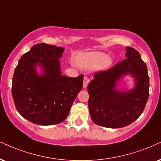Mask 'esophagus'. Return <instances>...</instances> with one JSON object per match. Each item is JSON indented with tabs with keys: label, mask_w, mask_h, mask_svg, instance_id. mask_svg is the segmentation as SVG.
Masks as SVG:
<instances>
[{
	"label": "esophagus",
	"mask_w": 161,
	"mask_h": 161,
	"mask_svg": "<svg viewBox=\"0 0 161 161\" xmlns=\"http://www.w3.org/2000/svg\"><path fill=\"white\" fill-rule=\"evenodd\" d=\"M89 83H90V79H89L87 77H84V84H83V86H84V88H86L87 86H88Z\"/></svg>",
	"instance_id": "esophagus-1"
}]
</instances>
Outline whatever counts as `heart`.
Instances as JSON below:
<instances>
[{
	"label": "heart",
	"instance_id": "obj_1",
	"mask_svg": "<svg viewBox=\"0 0 161 161\" xmlns=\"http://www.w3.org/2000/svg\"><path fill=\"white\" fill-rule=\"evenodd\" d=\"M77 63L82 69L106 70L112 65L113 59L102 52H90L83 54L77 59Z\"/></svg>",
	"mask_w": 161,
	"mask_h": 161
}]
</instances>
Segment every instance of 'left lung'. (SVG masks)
Here are the masks:
<instances>
[{
	"label": "left lung",
	"mask_w": 161,
	"mask_h": 161,
	"mask_svg": "<svg viewBox=\"0 0 161 161\" xmlns=\"http://www.w3.org/2000/svg\"><path fill=\"white\" fill-rule=\"evenodd\" d=\"M126 51L125 59L108 71L96 73L87 86L90 116L98 125L111 128L128 126L137 119L147 103V66L137 51L130 47H126ZM126 75L134 78V88L119 90L118 82Z\"/></svg>",
	"instance_id": "left-lung-1"
}]
</instances>
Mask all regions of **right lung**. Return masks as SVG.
Returning <instances> with one entry per match:
<instances>
[{
	"mask_svg": "<svg viewBox=\"0 0 161 161\" xmlns=\"http://www.w3.org/2000/svg\"><path fill=\"white\" fill-rule=\"evenodd\" d=\"M65 49L45 43L23 54L15 69L12 94L21 116L34 124L51 125L64 121L79 92L83 75H62L59 58ZM42 69L40 74L37 67Z\"/></svg>",
	"mask_w": 161,
	"mask_h": 161,
	"instance_id": "1",
	"label": "right lung"
}]
</instances>
